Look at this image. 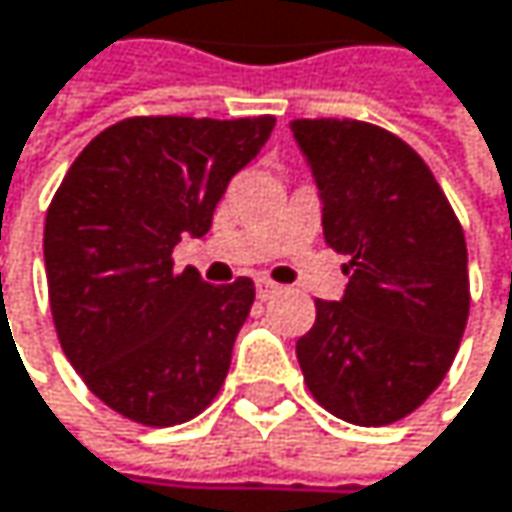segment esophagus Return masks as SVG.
I'll return each mask as SVG.
<instances>
[{
    "label": "esophagus",
    "instance_id": "34e87169",
    "mask_svg": "<svg viewBox=\"0 0 512 512\" xmlns=\"http://www.w3.org/2000/svg\"><path fill=\"white\" fill-rule=\"evenodd\" d=\"M275 293H278V284H275V281L257 278V296H260V299H269V296H275Z\"/></svg>",
    "mask_w": 512,
    "mask_h": 512
}]
</instances>
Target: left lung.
<instances>
[{
  "mask_svg": "<svg viewBox=\"0 0 512 512\" xmlns=\"http://www.w3.org/2000/svg\"><path fill=\"white\" fill-rule=\"evenodd\" d=\"M320 201L323 237L350 257L341 302L317 299L296 341L314 400L341 421L385 427L445 379L468 320V252L427 162L353 118L290 121Z\"/></svg>",
  "mask_w": 512,
  "mask_h": 512,
  "instance_id": "left-lung-1",
  "label": "left lung"
}]
</instances>
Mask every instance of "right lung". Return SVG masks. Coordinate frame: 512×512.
I'll use <instances>...</instances> for the list:
<instances>
[{"label":"right lung","instance_id":"add662e5","mask_svg":"<svg viewBox=\"0 0 512 512\" xmlns=\"http://www.w3.org/2000/svg\"><path fill=\"white\" fill-rule=\"evenodd\" d=\"M275 127L260 118L139 115L106 127L67 168L44 225L52 323L82 382L118 415L174 427L219 394L252 278L213 287L174 269L204 237L231 177Z\"/></svg>","mask_w":512,"mask_h":512}]
</instances>
